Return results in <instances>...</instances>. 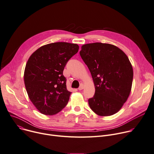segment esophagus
I'll return each instance as SVG.
<instances>
[{
    "label": "esophagus",
    "mask_w": 154,
    "mask_h": 154,
    "mask_svg": "<svg viewBox=\"0 0 154 154\" xmlns=\"http://www.w3.org/2000/svg\"><path fill=\"white\" fill-rule=\"evenodd\" d=\"M83 88H84V85H83V83H82V84H80V87H79V90H83Z\"/></svg>",
    "instance_id": "obj_1"
}]
</instances>
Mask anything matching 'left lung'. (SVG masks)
Returning <instances> with one entry per match:
<instances>
[{"label":"left lung","instance_id":"1","mask_svg":"<svg viewBox=\"0 0 154 154\" xmlns=\"http://www.w3.org/2000/svg\"><path fill=\"white\" fill-rule=\"evenodd\" d=\"M80 57L88 66L95 88L88 100L94 112L102 117L114 115L130 96L133 70L128 57L119 47L96 42L83 45Z\"/></svg>","mask_w":154,"mask_h":154}]
</instances>
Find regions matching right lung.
Instances as JSON below:
<instances>
[{
	"mask_svg": "<svg viewBox=\"0 0 154 154\" xmlns=\"http://www.w3.org/2000/svg\"><path fill=\"white\" fill-rule=\"evenodd\" d=\"M79 48L75 44L51 43L38 48L27 60L24 72L26 90L41 114L55 115L67 105L71 92L67 90L63 72Z\"/></svg>",
	"mask_w": 154,
	"mask_h": 154,
	"instance_id": "1",
	"label": "right lung"
}]
</instances>
